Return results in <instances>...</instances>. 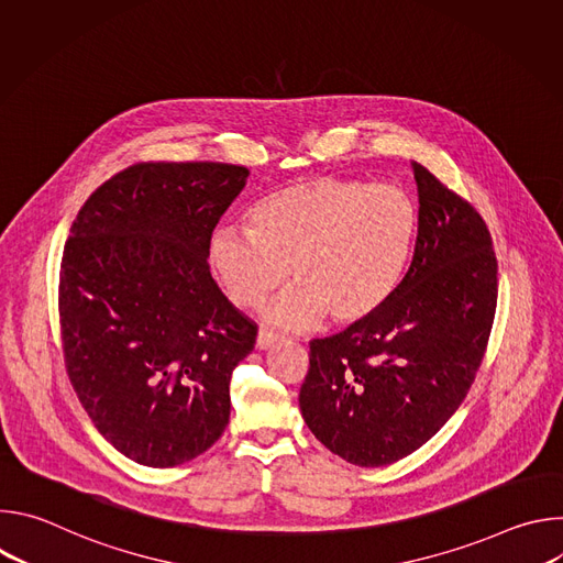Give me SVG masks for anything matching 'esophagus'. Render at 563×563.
Returning <instances> with one entry per match:
<instances>
[{"mask_svg": "<svg viewBox=\"0 0 563 563\" xmlns=\"http://www.w3.org/2000/svg\"><path fill=\"white\" fill-rule=\"evenodd\" d=\"M280 341V336L276 334V332H269V330H261L258 332V336H256V347L258 350H267V347H272L274 343H278Z\"/></svg>", "mask_w": 563, "mask_h": 563, "instance_id": "obj_1", "label": "esophagus"}]
</instances>
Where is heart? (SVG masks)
Masks as SVG:
<instances>
[{
	"label": "heart",
	"mask_w": 563,
	"mask_h": 563,
	"mask_svg": "<svg viewBox=\"0 0 563 563\" xmlns=\"http://www.w3.org/2000/svg\"><path fill=\"white\" fill-rule=\"evenodd\" d=\"M250 229L211 233L209 263L238 307H256L287 280L267 309L283 328H311L328 316L354 325L376 313L404 283L419 233V209L396 185L313 176L263 196Z\"/></svg>",
	"instance_id": "obj_1"
}]
</instances>
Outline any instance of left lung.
<instances>
[{"label": "left lung", "mask_w": 563, "mask_h": 563, "mask_svg": "<svg viewBox=\"0 0 563 563\" xmlns=\"http://www.w3.org/2000/svg\"><path fill=\"white\" fill-rule=\"evenodd\" d=\"M419 233L394 296L345 332L309 343L300 412L328 450L380 467L428 443L459 410L484 361L497 258L476 209L412 163Z\"/></svg>", "instance_id": "left-lung-1"}]
</instances>
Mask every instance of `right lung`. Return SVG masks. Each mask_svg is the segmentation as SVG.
<instances>
[{
  "label": "right lung",
  "instance_id": "add662e5",
  "mask_svg": "<svg viewBox=\"0 0 563 563\" xmlns=\"http://www.w3.org/2000/svg\"><path fill=\"white\" fill-rule=\"evenodd\" d=\"M247 176L222 163H137L73 220L59 269L66 372L98 432L140 465L191 461L229 423L231 372L258 328L207 258Z\"/></svg>",
  "mask_w": 563,
  "mask_h": 563
}]
</instances>
